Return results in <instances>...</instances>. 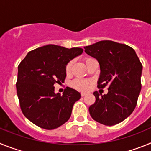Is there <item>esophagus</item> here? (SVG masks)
I'll return each mask as SVG.
<instances>
[{
    "label": "esophagus",
    "instance_id": "esophagus-1",
    "mask_svg": "<svg viewBox=\"0 0 151 151\" xmlns=\"http://www.w3.org/2000/svg\"><path fill=\"white\" fill-rule=\"evenodd\" d=\"M81 95H82V97H84V96L86 95V93H85V92H82V93H81Z\"/></svg>",
    "mask_w": 151,
    "mask_h": 151
}]
</instances>
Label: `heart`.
<instances>
[{
	"mask_svg": "<svg viewBox=\"0 0 151 151\" xmlns=\"http://www.w3.org/2000/svg\"><path fill=\"white\" fill-rule=\"evenodd\" d=\"M89 59H90V58L86 59L85 62ZM72 65H73V61H69V62L66 64V73H69V72H70L72 68ZM88 85H89L88 82H87V81H85V80H83V79H80V78H76V79L73 80L71 83L72 87L77 89V90H80V91H86L88 88Z\"/></svg>",
	"mask_w": 151,
	"mask_h": 151,
	"instance_id": "obj_1",
	"label": "heart"
}]
</instances>
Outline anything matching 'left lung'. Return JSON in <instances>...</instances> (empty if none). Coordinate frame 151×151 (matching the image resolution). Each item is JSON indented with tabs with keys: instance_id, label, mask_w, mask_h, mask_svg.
<instances>
[{
	"instance_id": "8db88e82",
	"label": "left lung",
	"mask_w": 151,
	"mask_h": 151,
	"mask_svg": "<svg viewBox=\"0 0 151 151\" xmlns=\"http://www.w3.org/2000/svg\"><path fill=\"white\" fill-rule=\"evenodd\" d=\"M84 48L100 64L97 87L109 85L106 94L94 92L96 101L89 107L91 116L103 125H116L129 116L137 105L142 64L134 49L124 44L106 40Z\"/></svg>"
}]
</instances>
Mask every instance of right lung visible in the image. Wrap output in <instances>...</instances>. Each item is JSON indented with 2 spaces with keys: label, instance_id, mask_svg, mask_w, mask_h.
I'll list each match as a JSON object with an SVG mask.
<instances>
[{
  "label": "right lung",
  "instance_id": "add662e5",
  "mask_svg": "<svg viewBox=\"0 0 151 151\" xmlns=\"http://www.w3.org/2000/svg\"><path fill=\"white\" fill-rule=\"evenodd\" d=\"M80 47L48 45L29 51L18 66L17 91L21 110L29 121L51 130L69 120L78 91L67 87L63 95L54 84L64 82L66 64L82 54Z\"/></svg>",
  "mask_w": 151,
  "mask_h": 151
}]
</instances>
